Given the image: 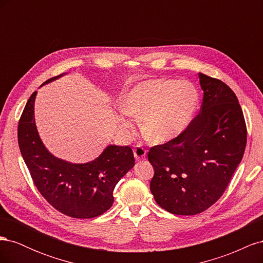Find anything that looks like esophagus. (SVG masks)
<instances>
[{"instance_id":"obj_1","label":"esophagus","mask_w":263,"mask_h":263,"mask_svg":"<svg viewBox=\"0 0 263 263\" xmlns=\"http://www.w3.org/2000/svg\"><path fill=\"white\" fill-rule=\"evenodd\" d=\"M146 154H147V151L141 146H137L134 149V156L136 160H141V159H144L146 157Z\"/></svg>"}]
</instances>
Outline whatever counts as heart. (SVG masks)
<instances>
[{
  "instance_id": "obj_1",
  "label": "heart",
  "mask_w": 263,
  "mask_h": 263,
  "mask_svg": "<svg viewBox=\"0 0 263 263\" xmlns=\"http://www.w3.org/2000/svg\"><path fill=\"white\" fill-rule=\"evenodd\" d=\"M198 107V93L189 81L150 79L132 86L125 94L119 124L132 130L141 114L142 128L156 141H170L184 132Z\"/></svg>"
}]
</instances>
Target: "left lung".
<instances>
[{"mask_svg":"<svg viewBox=\"0 0 263 263\" xmlns=\"http://www.w3.org/2000/svg\"><path fill=\"white\" fill-rule=\"evenodd\" d=\"M203 90L198 114L180 136L148 153L155 174L150 191L157 204L176 215L208 210L224 193L247 144L239 102L222 81L197 74Z\"/></svg>","mask_w":263,"mask_h":263,"instance_id":"1","label":"left lung"}]
</instances>
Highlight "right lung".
<instances>
[{
	"label": "right lung",
	"mask_w": 263,
	"mask_h": 263,
	"mask_svg": "<svg viewBox=\"0 0 263 263\" xmlns=\"http://www.w3.org/2000/svg\"><path fill=\"white\" fill-rule=\"evenodd\" d=\"M62 73L47 80L48 84ZM37 91L30 95L18 123L17 138L30 176L41 194L67 216L93 218L105 213L114 202V187L135 165L129 146L108 145L94 160L72 163L53 156L39 136L35 123Z\"/></svg>",
	"instance_id": "right-lung-1"
}]
</instances>
